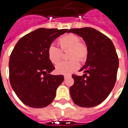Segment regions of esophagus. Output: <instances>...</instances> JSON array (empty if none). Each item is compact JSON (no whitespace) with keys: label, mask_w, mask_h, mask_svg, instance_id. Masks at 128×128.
I'll list each match as a JSON object with an SVG mask.
<instances>
[{"label":"esophagus","mask_w":128,"mask_h":128,"mask_svg":"<svg viewBox=\"0 0 128 128\" xmlns=\"http://www.w3.org/2000/svg\"><path fill=\"white\" fill-rule=\"evenodd\" d=\"M70 76H68V75H65V76H64V78H65V79H66L67 78H68V77H70Z\"/></svg>","instance_id":"1"}]
</instances>
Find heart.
Returning a JSON list of instances; mask_svg holds the SVG:
<instances>
[{
  "label": "heart",
  "mask_w": 128,
  "mask_h": 128,
  "mask_svg": "<svg viewBox=\"0 0 128 128\" xmlns=\"http://www.w3.org/2000/svg\"><path fill=\"white\" fill-rule=\"evenodd\" d=\"M58 42L62 51L69 50L68 61L61 62L56 66L57 73L70 74L79 68V62H83L87 58L88 48L86 43L80 42L79 37L74 34H68L60 36ZM49 59L52 63L56 64L61 60L62 52L56 45H51L48 50Z\"/></svg>",
  "instance_id": "1"
}]
</instances>
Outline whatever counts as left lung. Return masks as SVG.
Here are the masks:
<instances>
[{"instance_id":"left-lung-1","label":"left lung","mask_w":128,"mask_h":128,"mask_svg":"<svg viewBox=\"0 0 128 128\" xmlns=\"http://www.w3.org/2000/svg\"><path fill=\"white\" fill-rule=\"evenodd\" d=\"M68 32L82 37L88 48L86 64L79 70L85 74L72 75V98L83 108L98 106L109 96L116 83L118 58L114 45L108 37L94 28L70 29Z\"/></svg>"}]
</instances>
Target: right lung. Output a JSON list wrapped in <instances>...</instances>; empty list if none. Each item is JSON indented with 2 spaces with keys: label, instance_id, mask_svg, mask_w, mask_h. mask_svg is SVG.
Returning a JSON list of instances; mask_svg holds the SVG:
<instances>
[{
  "label": "right lung",
  "instance_id": "add662e5",
  "mask_svg": "<svg viewBox=\"0 0 128 128\" xmlns=\"http://www.w3.org/2000/svg\"><path fill=\"white\" fill-rule=\"evenodd\" d=\"M68 29L39 28L22 37L10 57L12 88L22 103L31 108H45L53 101L62 75L50 74L55 68L49 59L48 48Z\"/></svg>",
  "mask_w": 128,
  "mask_h": 128
}]
</instances>
